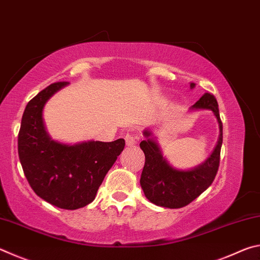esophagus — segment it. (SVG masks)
I'll return each mask as SVG.
<instances>
[{
	"instance_id": "1",
	"label": "esophagus",
	"mask_w": 260,
	"mask_h": 260,
	"mask_svg": "<svg viewBox=\"0 0 260 260\" xmlns=\"http://www.w3.org/2000/svg\"><path fill=\"white\" fill-rule=\"evenodd\" d=\"M125 141H126V146L128 147H133L138 142V136H135L133 134H127L125 136Z\"/></svg>"
}]
</instances>
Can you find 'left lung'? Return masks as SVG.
I'll use <instances>...</instances> for the list:
<instances>
[{
	"instance_id": "8db88e82",
	"label": "left lung",
	"mask_w": 260,
	"mask_h": 260,
	"mask_svg": "<svg viewBox=\"0 0 260 260\" xmlns=\"http://www.w3.org/2000/svg\"><path fill=\"white\" fill-rule=\"evenodd\" d=\"M195 87V83H190ZM190 110H211L219 124L217 146L208 159L190 170H179L171 166L162 156L159 144L150 129L146 128V140L140 147L146 156L140 183L147 199L158 206L179 209L188 205L208 189L217 175L222 144V122L220 120L218 102L212 94L205 93Z\"/></svg>"
}]
</instances>
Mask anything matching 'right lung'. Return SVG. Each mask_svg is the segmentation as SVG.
<instances>
[{
	"mask_svg": "<svg viewBox=\"0 0 260 260\" xmlns=\"http://www.w3.org/2000/svg\"><path fill=\"white\" fill-rule=\"evenodd\" d=\"M69 82L51 83L26 105L18 155L26 179L39 197L59 209L77 210L94 201L104 177L124 150L125 140L67 144L50 138L43 108Z\"/></svg>",
	"mask_w": 260,
	"mask_h": 260,
	"instance_id": "1",
	"label": "right lung"
}]
</instances>
